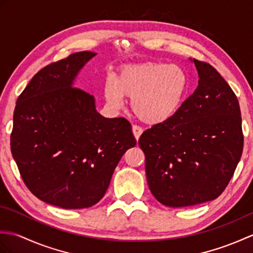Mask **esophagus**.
Listing matches in <instances>:
<instances>
[{"label": "esophagus", "mask_w": 253, "mask_h": 253, "mask_svg": "<svg viewBox=\"0 0 253 253\" xmlns=\"http://www.w3.org/2000/svg\"><path fill=\"white\" fill-rule=\"evenodd\" d=\"M142 131H143V129H142L141 127H139V126H137V125H133V126H132V133H133V136H135L136 140H138V139L140 138Z\"/></svg>", "instance_id": "obj_1"}]
</instances>
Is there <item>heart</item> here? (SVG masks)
<instances>
[{"label":"heart","instance_id":"obj_1","mask_svg":"<svg viewBox=\"0 0 253 253\" xmlns=\"http://www.w3.org/2000/svg\"><path fill=\"white\" fill-rule=\"evenodd\" d=\"M188 88L189 80L184 68L176 64L148 62L121 69L116 82L107 80L104 93L114 107H122L124 96H129L139 120L155 125L178 112Z\"/></svg>","mask_w":253,"mask_h":253}]
</instances>
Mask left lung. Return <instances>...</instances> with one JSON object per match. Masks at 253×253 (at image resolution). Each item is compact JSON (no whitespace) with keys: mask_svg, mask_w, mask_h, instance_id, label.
Masks as SVG:
<instances>
[{"mask_svg":"<svg viewBox=\"0 0 253 253\" xmlns=\"http://www.w3.org/2000/svg\"><path fill=\"white\" fill-rule=\"evenodd\" d=\"M198 87L178 112L144 131L147 180L154 198L170 208L216 199L232 179L244 148L240 107L213 66L198 60Z\"/></svg>","mask_w":253,"mask_h":253,"instance_id":"left-lung-1","label":"left lung"}]
</instances>
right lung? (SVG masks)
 <instances>
[{"instance_id": "obj_1", "label": "right lung", "mask_w": 253, "mask_h": 253, "mask_svg": "<svg viewBox=\"0 0 253 253\" xmlns=\"http://www.w3.org/2000/svg\"><path fill=\"white\" fill-rule=\"evenodd\" d=\"M96 53H74L42 68L18 96L10 150L25 185L62 209L98 203L114 169L136 146L131 125L106 118L92 94L74 87L79 72Z\"/></svg>"}]
</instances>
